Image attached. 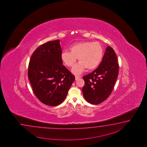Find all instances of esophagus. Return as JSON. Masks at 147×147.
<instances>
[{"mask_svg": "<svg viewBox=\"0 0 147 147\" xmlns=\"http://www.w3.org/2000/svg\"><path fill=\"white\" fill-rule=\"evenodd\" d=\"M81 76H75V79H76V80H77V79H78V78H81Z\"/></svg>", "mask_w": 147, "mask_h": 147, "instance_id": "1", "label": "esophagus"}]
</instances>
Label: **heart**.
I'll use <instances>...</instances> for the list:
<instances>
[{"instance_id":"heart-1","label":"heart","mask_w":147,"mask_h":147,"mask_svg":"<svg viewBox=\"0 0 147 147\" xmlns=\"http://www.w3.org/2000/svg\"><path fill=\"white\" fill-rule=\"evenodd\" d=\"M69 51H63L61 58L63 63L68 67H72L77 61L72 71L76 75L80 74L84 69L92 70L99 65L103 55V48L99 42L83 41L71 45Z\"/></svg>"}]
</instances>
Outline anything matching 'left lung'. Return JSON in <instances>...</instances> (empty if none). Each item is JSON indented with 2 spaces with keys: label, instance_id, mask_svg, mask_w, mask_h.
<instances>
[{
  "label": "left lung",
  "instance_id": "obj_1",
  "mask_svg": "<svg viewBox=\"0 0 147 147\" xmlns=\"http://www.w3.org/2000/svg\"><path fill=\"white\" fill-rule=\"evenodd\" d=\"M119 72V65L115 51L107 46L101 62L90 74L83 77L82 93L88 102L98 105L111 94Z\"/></svg>",
  "mask_w": 147,
  "mask_h": 147
}]
</instances>
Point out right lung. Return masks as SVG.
Returning a JSON list of instances; mask_svg holds the SVG:
<instances>
[{"label":"right lung","instance_id":"1","mask_svg":"<svg viewBox=\"0 0 147 147\" xmlns=\"http://www.w3.org/2000/svg\"><path fill=\"white\" fill-rule=\"evenodd\" d=\"M61 53L59 40L50 41L38 47L29 63L28 77L34 93L50 106L63 102L75 79L63 65Z\"/></svg>","mask_w":147,"mask_h":147}]
</instances>
